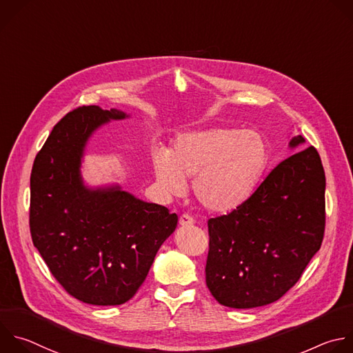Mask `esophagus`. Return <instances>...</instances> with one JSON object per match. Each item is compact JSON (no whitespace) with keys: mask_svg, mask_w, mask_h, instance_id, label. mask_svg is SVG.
<instances>
[{"mask_svg":"<svg viewBox=\"0 0 353 353\" xmlns=\"http://www.w3.org/2000/svg\"><path fill=\"white\" fill-rule=\"evenodd\" d=\"M179 224L181 227H187V225H192L194 224V219L190 214H181L179 219Z\"/></svg>","mask_w":353,"mask_h":353,"instance_id":"34e87169","label":"esophagus"}]
</instances>
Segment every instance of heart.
Wrapping results in <instances>:
<instances>
[{
  "mask_svg": "<svg viewBox=\"0 0 353 353\" xmlns=\"http://www.w3.org/2000/svg\"><path fill=\"white\" fill-rule=\"evenodd\" d=\"M270 161L266 139L255 130L210 128L183 133L169 151L152 154L158 184L183 195L192 179L195 199L209 212L239 208L256 190Z\"/></svg>",
  "mask_w": 353,
  "mask_h": 353,
  "instance_id": "obj_1",
  "label": "heart"
}]
</instances>
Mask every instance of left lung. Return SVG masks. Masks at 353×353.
Returning <instances> with one entry per match:
<instances>
[{
	"label": "left lung",
	"instance_id": "1",
	"mask_svg": "<svg viewBox=\"0 0 353 353\" xmlns=\"http://www.w3.org/2000/svg\"><path fill=\"white\" fill-rule=\"evenodd\" d=\"M305 144L290 140L291 150ZM325 176L316 148L279 163L228 214L208 220L206 285L228 307L251 309L280 299L320 250Z\"/></svg>",
	"mask_w": 353,
	"mask_h": 353
}]
</instances>
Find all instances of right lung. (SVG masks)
Masks as SVG:
<instances>
[{"label": "right lung", "instance_id": "add662e5", "mask_svg": "<svg viewBox=\"0 0 353 353\" xmlns=\"http://www.w3.org/2000/svg\"><path fill=\"white\" fill-rule=\"evenodd\" d=\"M123 110L97 105L69 112L54 126L30 176V232L52 276L76 299L122 305L144 283L177 214L123 191L88 187L81 162L90 137Z\"/></svg>", "mask_w": 353, "mask_h": 353}]
</instances>
